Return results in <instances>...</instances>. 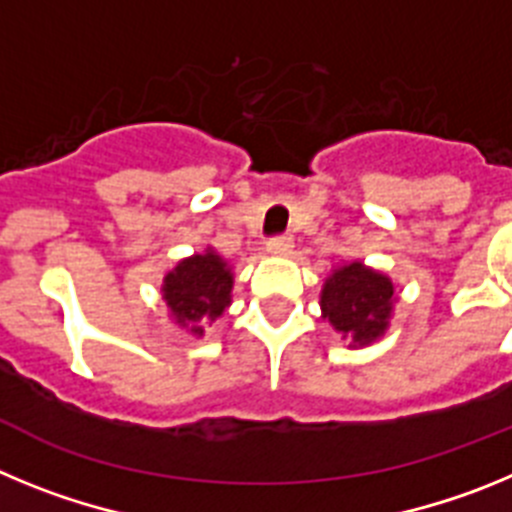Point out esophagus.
Listing matches in <instances>:
<instances>
[{"mask_svg":"<svg viewBox=\"0 0 512 512\" xmlns=\"http://www.w3.org/2000/svg\"><path fill=\"white\" fill-rule=\"evenodd\" d=\"M266 248H269L271 253H289L292 248H295V241H292V235H289V233L274 235V238L266 243Z\"/></svg>","mask_w":512,"mask_h":512,"instance_id":"obj_1","label":"esophagus"}]
</instances>
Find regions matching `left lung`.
Listing matches in <instances>:
<instances>
[{
    "label": "left lung",
    "mask_w": 512,
    "mask_h": 512,
    "mask_svg": "<svg viewBox=\"0 0 512 512\" xmlns=\"http://www.w3.org/2000/svg\"><path fill=\"white\" fill-rule=\"evenodd\" d=\"M395 305V284L390 277L369 269L361 261H351L333 269L323 284L320 307L351 346H369L384 336Z\"/></svg>",
    "instance_id": "obj_1"
}]
</instances>
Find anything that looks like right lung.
Returning <instances> with one entry per match:
<instances>
[{
	"mask_svg": "<svg viewBox=\"0 0 512 512\" xmlns=\"http://www.w3.org/2000/svg\"><path fill=\"white\" fill-rule=\"evenodd\" d=\"M233 274L212 248L179 261L164 277V300L182 328L202 336L200 320H215L230 305Z\"/></svg>",
	"mask_w": 512,
	"mask_h": 512,
	"instance_id": "obj_1",
	"label": "right lung"
}]
</instances>
